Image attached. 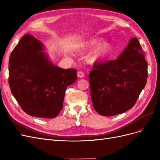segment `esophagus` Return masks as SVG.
Returning a JSON list of instances; mask_svg holds the SVG:
<instances>
[{"instance_id": "esophagus-1", "label": "esophagus", "mask_w": 160, "mask_h": 160, "mask_svg": "<svg viewBox=\"0 0 160 160\" xmlns=\"http://www.w3.org/2000/svg\"><path fill=\"white\" fill-rule=\"evenodd\" d=\"M77 76L80 77V78H82V77H83L85 76V74H84L83 72L78 71V72H77Z\"/></svg>"}]
</instances>
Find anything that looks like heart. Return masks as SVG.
<instances>
[{"mask_svg": "<svg viewBox=\"0 0 160 160\" xmlns=\"http://www.w3.org/2000/svg\"><path fill=\"white\" fill-rule=\"evenodd\" d=\"M86 47L88 49L95 48L89 58L91 62H95L103 59L109 55L111 49L110 43L108 42H103V40L100 38H95L87 42Z\"/></svg>", "mask_w": 160, "mask_h": 160, "instance_id": "1", "label": "heart"}]
</instances>
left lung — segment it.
Here are the masks:
<instances>
[{"instance_id":"left-lung-1","label":"left lung","mask_w":160,"mask_h":160,"mask_svg":"<svg viewBox=\"0 0 160 160\" xmlns=\"http://www.w3.org/2000/svg\"><path fill=\"white\" fill-rule=\"evenodd\" d=\"M93 67L89 80L97 112L113 116L132 108L148 79V64L138 38H131L117 59L99 62Z\"/></svg>"}]
</instances>
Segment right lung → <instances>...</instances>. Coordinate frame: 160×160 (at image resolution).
<instances>
[{
	"label": "right lung",
	"instance_id": "add662e5",
	"mask_svg": "<svg viewBox=\"0 0 160 160\" xmlns=\"http://www.w3.org/2000/svg\"><path fill=\"white\" fill-rule=\"evenodd\" d=\"M42 50L35 37L22 36L9 57L8 85L26 113L55 118L63 108L67 88L77 80V70L53 65Z\"/></svg>",
	"mask_w": 160,
	"mask_h": 160
}]
</instances>
